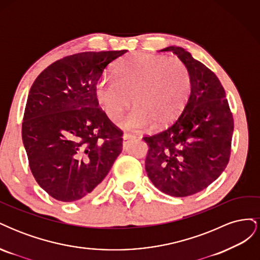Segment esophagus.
Masks as SVG:
<instances>
[{
	"label": "esophagus",
	"mask_w": 260,
	"mask_h": 260,
	"mask_svg": "<svg viewBox=\"0 0 260 260\" xmlns=\"http://www.w3.org/2000/svg\"><path fill=\"white\" fill-rule=\"evenodd\" d=\"M133 139H136V136L128 135V133H124V135L122 136V147H123V149L125 148V146H127V144L129 143V141L133 140Z\"/></svg>",
	"instance_id": "esophagus-1"
}]
</instances>
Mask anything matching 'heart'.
<instances>
[{
	"instance_id": "1",
	"label": "heart",
	"mask_w": 260,
	"mask_h": 260,
	"mask_svg": "<svg viewBox=\"0 0 260 260\" xmlns=\"http://www.w3.org/2000/svg\"><path fill=\"white\" fill-rule=\"evenodd\" d=\"M95 99L111 120L117 119L130 102L135 106L118 121L121 128L142 130L153 124L167 127L183 112L192 93V78L176 58L151 54H131L95 85Z\"/></svg>"
}]
</instances>
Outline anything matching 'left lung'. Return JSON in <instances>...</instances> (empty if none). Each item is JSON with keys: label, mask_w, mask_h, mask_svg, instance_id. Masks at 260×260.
<instances>
[{"label": "left lung", "mask_w": 260, "mask_h": 260, "mask_svg": "<svg viewBox=\"0 0 260 260\" xmlns=\"http://www.w3.org/2000/svg\"><path fill=\"white\" fill-rule=\"evenodd\" d=\"M160 52L176 54L188 69L192 93L185 108L170 127L152 137L145 170L152 183L175 198L206 188L229 162L233 118L217 76L180 46Z\"/></svg>", "instance_id": "left-lung-1"}]
</instances>
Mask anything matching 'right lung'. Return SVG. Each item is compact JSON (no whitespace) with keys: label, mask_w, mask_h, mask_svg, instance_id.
Instances as JSON below:
<instances>
[{"label":"right lung","mask_w":260,"mask_h":260,"mask_svg":"<svg viewBox=\"0 0 260 260\" xmlns=\"http://www.w3.org/2000/svg\"><path fill=\"white\" fill-rule=\"evenodd\" d=\"M127 52H83L51 64L31 85L21 136L31 172L60 202L96 194L122 151L117 129L95 99L104 69Z\"/></svg>","instance_id":"1"}]
</instances>
